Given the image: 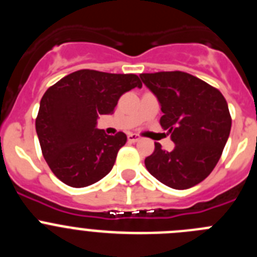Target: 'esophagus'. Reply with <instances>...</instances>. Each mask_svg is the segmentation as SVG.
I'll return each instance as SVG.
<instances>
[{"instance_id":"obj_1","label":"esophagus","mask_w":257,"mask_h":257,"mask_svg":"<svg viewBox=\"0 0 257 257\" xmlns=\"http://www.w3.org/2000/svg\"><path fill=\"white\" fill-rule=\"evenodd\" d=\"M127 140L130 143H136L140 140V136L136 135V134H128V135H127Z\"/></svg>"}]
</instances>
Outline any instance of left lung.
I'll use <instances>...</instances> for the list:
<instances>
[{
  "label": "left lung",
  "mask_w": 257,
  "mask_h": 257,
  "mask_svg": "<svg viewBox=\"0 0 257 257\" xmlns=\"http://www.w3.org/2000/svg\"><path fill=\"white\" fill-rule=\"evenodd\" d=\"M140 78L160 101V123L175 143L171 152L156 143L145 167L172 189L194 187L215 169L230 134L225 97L217 88L180 70L142 73Z\"/></svg>",
  "instance_id": "8db88e82"
}]
</instances>
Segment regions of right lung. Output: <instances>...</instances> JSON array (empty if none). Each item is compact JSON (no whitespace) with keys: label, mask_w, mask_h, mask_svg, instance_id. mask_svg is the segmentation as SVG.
<instances>
[{"label":"right lung","mask_w":257,"mask_h":257,"mask_svg":"<svg viewBox=\"0 0 257 257\" xmlns=\"http://www.w3.org/2000/svg\"><path fill=\"white\" fill-rule=\"evenodd\" d=\"M142 86L136 74L81 69L47 88L36 131L44 158L59 180L83 188L110 172L127 136L106 135L96 128L97 118L112 114L124 92Z\"/></svg>","instance_id":"obj_1"}]
</instances>
